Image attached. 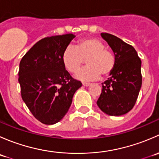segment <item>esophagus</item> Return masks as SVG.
Here are the masks:
<instances>
[{
  "mask_svg": "<svg viewBox=\"0 0 159 159\" xmlns=\"http://www.w3.org/2000/svg\"><path fill=\"white\" fill-rule=\"evenodd\" d=\"M82 84H83V86H85V87H88V86L91 85V84H90V83H86V82L82 83Z\"/></svg>",
  "mask_w": 159,
  "mask_h": 159,
  "instance_id": "obj_1",
  "label": "esophagus"
}]
</instances>
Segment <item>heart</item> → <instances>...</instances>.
Returning a JSON list of instances; mask_svg holds the SVG:
<instances>
[{"mask_svg": "<svg viewBox=\"0 0 159 159\" xmlns=\"http://www.w3.org/2000/svg\"><path fill=\"white\" fill-rule=\"evenodd\" d=\"M62 62L68 71L76 73L87 60V68L76 75L78 79L92 81L102 75L107 77L113 70L115 57L112 51L105 49V45L97 38H84L77 43L75 48H66L61 56Z\"/></svg>", "mask_w": 159, "mask_h": 159, "instance_id": "b5f03b06", "label": "heart"}]
</instances>
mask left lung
<instances>
[{
  "label": "left lung",
  "mask_w": 159,
  "mask_h": 159,
  "mask_svg": "<svg viewBox=\"0 0 159 159\" xmlns=\"http://www.w3.org/2000/svg\"><path fill=\"white\" fill-rule=\"evenodd\" d=\"M115 57V65L109 78L102 83L97 105L105 114L120 116L132 109L142 87V61L137 51L118 37L101 34Z\"/></svg>",
  "instance_id": "left-lung-1"
}]
</instances>
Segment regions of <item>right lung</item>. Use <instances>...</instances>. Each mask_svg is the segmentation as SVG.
Instances as JSON below:
<instances>
[{"label":"right lung","instance_id":"right-lung-1","mask_svg":"<svg viewBox=\"0 0 159 159\" xmlns=\"http://www.w3.org/2000/svg\"><path fill=\"white\" fill-rule=\"evenodd\" d=\"M73 34L40 40L22 57L18 81L21 97L32 115L44 125L60 121L68 111L81 81L73 79L62 62Z\"/></svg>","mask_w":159,"mask_h":159}]
</instances>
